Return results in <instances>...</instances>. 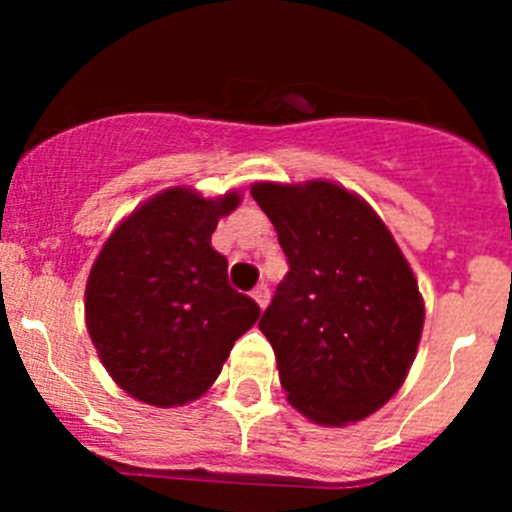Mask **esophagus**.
Returning <instances> with one entry per match:
<instances>
[{
  "label": "esophagus",
  "instance_id": "1",
  "mask_svg": "<svg viewBox=\"0 0 512 512\" xmlns=\"http://www.w3.org/2000/svg\"><path fill=\"white\" fill-rule=\"evenodd\" d=\"M251 297H253V300H256V305H259L261 310H264V307L269 305V287H266V284H259V287H256L251 292Z\"/></svg>",
  "mask_w": 512,
  "mask_h": 512
}]
</instances>
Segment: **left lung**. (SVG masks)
Masks as SVG:
<instances>
[{"mask_svg":"<svg viewBox=\"0 0 512 512\" xmlns=\"http://www.w3.org/2000/svg\"><path fill=\"white\" fill-rule=\"evenodd\" d=\"M289 271L259 328L287 400L318 425L377 413L402 387L425 307L382 217L333 182L251 187Z\"/></svg>","mask_w":512,"mask_h":512,"instance_id":"obj_1","label":"left lung"}]
</instances>
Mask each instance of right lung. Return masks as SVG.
Listing matches in <instances>:
<instances>
[{
  "label": "right lung",
  "instance_id": "right-lung-1",
  "mask_svg": "<svg viewBox=\"0 0 512 512\" xmlns=\"http://www.w3.org/2000/svg\"><path fill=\"white\" fill-rule=\"evenodd\" d=\"M241 205L171 187L130 212L104 241L87 279V330L110 377L156 408L210 390L259 305L228 282L210 246L217 220Z\"/></svg>",
  "mask_w": 512,
  "mask_h": 512
}]
</instances>
